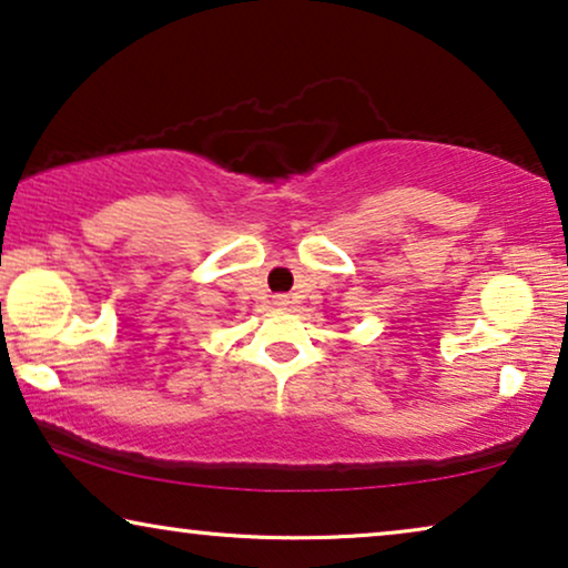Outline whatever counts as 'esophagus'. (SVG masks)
I'll return each mask as SVG.
<instances>
[{
	"instance_id": "1",
	"label": "esophagus",
	"mask_w": 568,
	"mask_h": 568,
	"mask_svg": "<svg viewBox=\"0 0 568 568\" xmlns=\"http://www.w3.org/2000/svg\"><path fill=\"white\" fill-rule=\"evenodd\" d=\"M274 305H278V307H286V305H290V297H286V294H276V297H274Z\"/></svg>"
}]
</instances>
